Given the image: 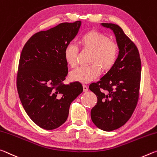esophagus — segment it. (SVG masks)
<instances>
[{"mask_svg":"<svg viewBox=\"0 0 157 157\" xmlns=\"http://www.w3.org/2000/svg\"><path fill=\"white\" fill-rule=\"evenodd\" d=\"M83 91L84 92H87L88 90V87L86 86V85H85V84H83Z\"/></svg>","mask_w":157,"mask_h":157,"instance_id":"1","label":"esophagus"}]
</instances>
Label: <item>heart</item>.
Here are the masks:
<instances>
[{
	"instance_id": "1",
	"label": "heart",
	"mask_w": 157,
	"mask_h": 157,
	"mask_svg": "<svg viewBox=\"0 0 157 157\" xmlns=\"http://www.w3.org/2000/svg\"><path fill=\"white\" fill-rule=\"evenodd\" d=\"M78 44L84 50L91 51L90 65L81 67L71 74V78L81 83H88L103 71L110 70L117 60L119 47L114 41L110 40L106 35L97 30H90L81 36ZM78 48L74 44L69 43L64 51L67 63L71 68H75L78 64Z\"/></svg>"
}]
</instances>
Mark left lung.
Here are the masks:
<instances>
[{"instance_id": "8db88e82", "label": "left lung", "mask_w": 157, "mask_h": 157, "mask_svg": "<svg viewBox=\"0 0 157 157\" xmlns=\"http://www.w3.org/2000/svg\"><path fill=\"white\" fill-rule=\"evenodd\" d=\"M113 31L119 47L117 60L110 70L89 89L97 96L91 110L92 121L106 132L117 129L132 117L139 98L141 61L138 48L119 25L102 23Z\"/></svg>"}]
</instances>
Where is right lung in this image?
I'll list each match as a JSON object with an SVG mask.
<instances>
[{
	"mask_svg": "<svg viewBox=\"0 0 157 157\" xmlns=\"http://www.w3.org/2000/svg\"><path fill=\"white\" fill-rule=\"evenodd\" d=\"M80 26V21L62 23L36 33L21 53L18 94L28 116L44 129H54L65 123L71 103L83 92L79 82H63L68 74L64 51Z\"/></svg>",
	"mask_w": 157,
	"mask_h": 157,
	"instance_id": "add662e5",
	"label": "right lung"
}]
</instances>
